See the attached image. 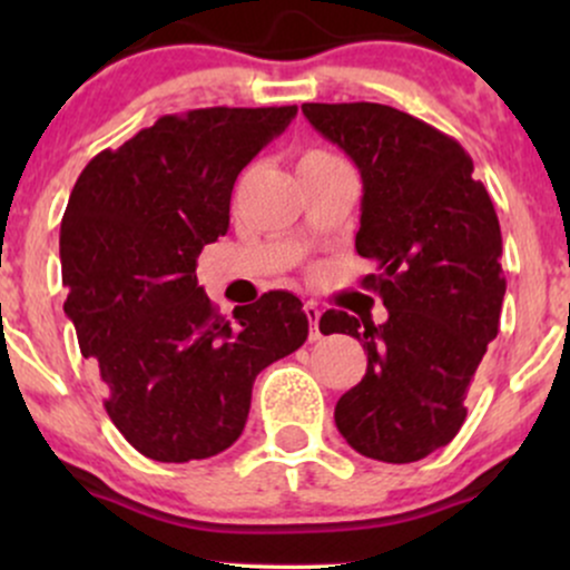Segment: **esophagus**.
Here are the masks:
<instances>
[{"mask_svg": "<svg viewBox=\"0 0 570 570\" xmlns=\"http://www.w3.org/2000/svg\"><path fill=\"white\" fill-rule=\"evenodd\" d=\"M305 316L307 322H311V340H318L322 337V332H318V318H322V311H318L316 303H305Z\"/></svg>", "mask_w": 570, "mask_h": 570, "instance_id": "obj_1", "label": "esophagus"}]
</instances>
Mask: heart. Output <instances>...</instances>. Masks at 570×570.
<instances>
[{"instance_id": "obj_1", "label": "heart", "mask_w": 570, "mask_h": 570, "mask_svg": "<svg viewBox=\"0 0 570 570\" xmlns=\"http://www.w3.org/2000/svg\"><path fill=\"white\" fill-rule=\"evenodd\" d=\"M307 155H326V153H307ZM307 155H305V158H307Z\"/></svg>"}]
</instances>
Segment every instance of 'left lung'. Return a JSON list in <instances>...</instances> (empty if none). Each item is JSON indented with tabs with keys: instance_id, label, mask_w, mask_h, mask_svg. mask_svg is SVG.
Masks as SVG:
<instances>
[{
	"instance_id": "1",
	"label": "left lung",
	"mask_w": 570,
	"mask_h": 570,
	"mask_svg": "<svg viewBox=\"0 0 570 570\" xmlns=\"http://www.w3.org/2000/svg\"><path fill=\"white\" fill-rule=\"evenodd\" d=\"M318 134L356 163L364 181L356 252L362 278L389 318L326 311L324 335L367 351L364 377L340 396L335 423L356 453L421 461L466 421V394L499 335L507 278L493 200L453 136L385 104H303Z\"/></svg>"
}]
</instances>
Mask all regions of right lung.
Segmentation results:
<instances>
[{
    "instance_id": "add662e5",
    "label": "right lung",
    "mask_w": 570,
    "mask_h": 570,
    "mask_svg": "<svg viewBox=\"0 0 570 570\" xmlns=\"http://www.w3.org/2000/svg\"><path fill=\"white\" fill-rule=\"evenodd\" d=\"M297 107L163 115L85 166L61 219L63 311L96 364L104 410L141 455L212 458L238 440L254 377L307 337L303 303L265 292L225 318L198 254L230 227L238 174Z\"/></svg>"
}]
</instances>
